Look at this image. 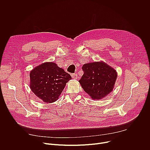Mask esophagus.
<instances>
[{
  "instance_id": "esophagus-1",
  "label": "esophagus",
  "mask_w": 150,
  "mask_h": 150,
  "mask_svg": "<svg viewBox=\"0 0 150 150\" xmlns=\"http://www.w3.org/2000/svg\"><path fill=\"white\" fill-rule=\"evenodd\" d=\"M71 76H72V78L73 79H77V78H78V75H77V74H72L71 75Z\"/></svg>"
}]
</instances>
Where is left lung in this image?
Listing matches in <instances>:
<instances>
[{"instance_id": "obj_1", "label": "left lung", "mask_w": 150, "mask_h": 150, "mask_svg": "<svg viewBox=\"0 0 150 150\" xmlns=\"http://www.w3.org/2000/svg\"><path fill=\"white\" fill-rule=\"evenodd\" d=\"M79 81L82 88L93 100L105 97L112 91L117 76L113 68L103 62L85 63Z\"/></svg>"}]
</instances>
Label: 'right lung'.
<instances>
[{"mask_svg": "<svg viewBox=\"0 0 150 150\" xmlns=\"http://www.w3.org/2000/svg\"><path fill=\"white\" fill-rule=\"evenodd\" d=\"M31 91L42 101H56L71 76L54 62H46L34 68L30 74Z\"/></svg>", "mask_w": 150, "mask_h": 150, "instance_id": "1", "label": "right lung"}]
</instances>
